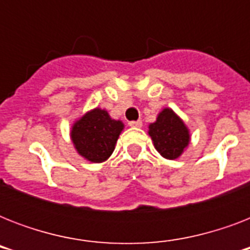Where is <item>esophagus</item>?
Listing matches in <instances>:
<instances>
[{"label": "esophagus", "mask_w": 250, "mask_h": 250, "mask_svg": "<svg viewBox=\"0 0 250 250\" xmlns=\"http://www.w3.org/2000/svg\"><path fill=\"white\" fill-rule=\"evenodd\" d=\"M128 125H129V127H133V128H140L141 125H143V122H141V121H131Z\"/></svg>", "instance_id": "1"}]
</instances>
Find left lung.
<instances>
[{"mask_svg":"<svg viewBox=\"0 0 250 250\" xmlns=\"http://www.w3.org/2000/svg\"><path fill=\"white\" fill-rule=\"evenodd\" d=\"M149 136L157 152L167 160H176L182 156L190 140L189 129L168 107L162 110L157 121L149 125Z\"/></svg>","mask_w":250,"mask_h":250,"instance_id":"8db88e82","label":"left lung"}]
</instances>
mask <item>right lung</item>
<instances>
[{
	"instance_id": "1",
	"label": "right lung",
	"mask_w": 250,
	"mask_h": 250,
	"mask_svg": "<svg viewBox=\"0 0 250 250\" xmlns=\"http://www.w3.org/2000/svg\"><path fill=\"white\" fill-rule=\"evenodd\" d=\"M125 125L111 119L106 110H90L71 128V140L76 152L93 164H101L113 154Z\"/></svg>"
}]
</instances>
